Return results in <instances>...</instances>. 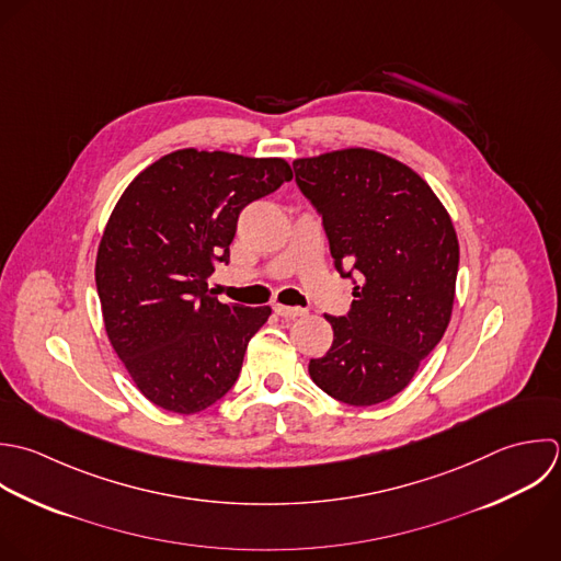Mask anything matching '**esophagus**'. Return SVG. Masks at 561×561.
<instances>
[{"mask_svg":"<svg viewBox=\"0 0 561 561\" xmlns=\"http://www.w3.org/2000/svg\"><path fill=\"white\" fill-rule=\"evenodd\" d=\"M275 312H277L279 317H284V319H295V317H304L308 310H304V308H290V306L277 304V306H275Z\"/></svg>","mask_w":561,"mask_h":561,"instance_id":"34e87169","label":"esophagus"}]
</instances>
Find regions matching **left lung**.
I'll list each match as a JSON object with an SVG mask.
<instances>
[{
  "mask_svg": "<svg viewBox=\"0 0 561 561\" xmlns=\"http://www.w3.org/2000/svg\"><path fill=\"white\" fill-rule=\"evenodd\" d=\"M323 216L330 251L356 271L352 310L325 319L334 341L310 378L334 400L374 407L409 387L442 341L455 306L459 240L448 209L407 163L369 148L293 161Z\"/></svg>",
  "mask_w": 561,
  "mask_h": 561,
  "instance_id": "left-lung-1",
  "label": "left lung"
}]
</instances>
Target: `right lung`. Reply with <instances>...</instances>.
Listing matches in <instances>:
<instances>
[{"label":"right lung","instance_id":"right-lung-1","mask_svg":"<svg viewBox=\"0 0 561 561\" xmlns=\"http://www.w3.org/2000/svg\"><path fill=\"white\" fill-rule=\"evenodd\" d=\"M290 179L282 157L181 148L141 170L115 203L95 255L104 330L159 409L194 415L236 385L271 308L220 304L207 277L229 262L240 211Z\"/></svg>","mask_w":561,"mask_h":561}]
</instances>
